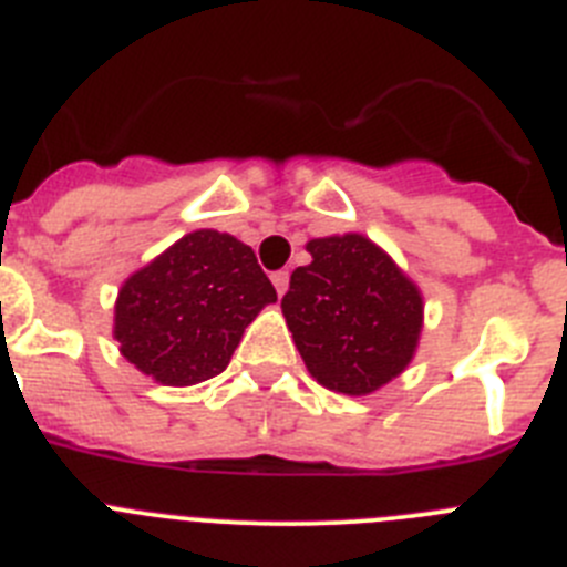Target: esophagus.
Returning <instances> with one entry per match:
<instances>
[{
  "label": "esophagus",
  "instance_id": "1",
  "mask_svg": "<svg viewBox=\"0 0 567 567\" xmlns=\"http://www.w3.org/2000/svg\"><path fill=\"white\" fill-rule=\"evenodd\" d=\"M272 284H275V289H278V295H284L289 289V272H284V269H280V272H275Z\"/></svg>",
  "mask_w": 567,
  "mask_h": 567
}]
</instances>
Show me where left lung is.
Returning <instances> with one entry per match:
<instances>
[{"label": "left lung", "instance_id": "left-lung-1", "mask_svg": "<svg viewBox=\"0 0 567 567\" xmlns=\"http://www.w3.org/2000/svg\"><path fill=\"white\" fill-rule=\"evenodd\" d=\"M280 300L309 374L332 392L363 394L412 363L423 295L378 244L358 233L315 238Z\"/></svg>", "mask_w": 567, "mask_h": 567}]
</instances>
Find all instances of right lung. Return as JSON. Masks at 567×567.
<instances>
[{"label": "right lung", "mask_w": 567, "mask_h": 567, "mask_svg": "<svg viewBox=\"0 0 567 567\" xmlns=\"http://www.w3.org/2000/svg\"><path fill=\"white\" fill-rule=\"evenodd\" d=\"M275 300L252 247L198 229L124 280L113 338L138 372L195 385L227 369L244 329Z\"/></svg>", "instance_id": "right-lung-1"}]
</instances>
